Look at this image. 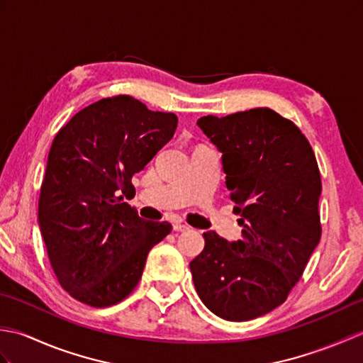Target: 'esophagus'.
<instances>
[{
	"label": "esophagus",
	"instance_id": "obj_1",
	"mask_svg": "<svg viewBox=\"0 0 363 363\" xmlns=\"http://www.w3.org/2000/svg\"><path fill=\"white\" fill-rule=\"evenodd\" d=\"M190 226L184 225V223H174L173 225V230H176V233H186V230H189Z\"/></svg>",
	"mask_w": 363,
	"mask_h": 363
}]
</instances>
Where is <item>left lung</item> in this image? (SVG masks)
Segmentation results:
<instances>
[{"mask_svg":"<svg viewBox=\"0 0 363 363\" xmlns=\"http://www.w3.org/2000/svg\"><path fill=\"white\" fill-rule=\"evenodd\" d=\"M221 152L223 172L242 240L207 230L190 262L207 309L228 321H248L281 306L321 237V177L311 143L296 125L257 107L196 121Z\"/></svg>","mask_w":363,"mask_h":363,"instance_id":"1","label":"left lung"}]
</instances>
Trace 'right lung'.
<instances>
[{
  "mask_svg": "<svg viewBox=\"0 0 363 363\" xmlns=\"http://www.w3.org/2000/svg\"><path fill=\"white\" fill-rule=\"evenodd\" d=\"M177 117L138 99L104 98L54 137L38 199V226L57 279L91 307L120 303L135 289L146 256L172 233L146 221L121 194L174 134Z\"/></svg>",
  "mask_w": 363,
  "mask_h": 363,
  "instance_id": "1",
  "label": "right lung"
}]
</instances>
